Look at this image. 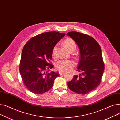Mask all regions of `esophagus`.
Here are the masks:
<instances>
[{
	"instance_id": "34e87169",
	"label": "esophagus",
	"mask_w": 120,
	"mask_h": 120,
	"mask_svg": "<svg viewBox=\"0 0 120 120\" xmlns=\"http://www.w3.org/2000/svg\"><path fill=\"white\" fill-rule=\"evenodd\" d=\"M64 73H65V72H61V71H60V72H59V74H60V75H63V74H64Z\"/></svg>"
}]
</instances>
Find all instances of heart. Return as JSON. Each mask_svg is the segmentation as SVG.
Returning a JSON list of instances; mask_svg holds the SVG:
<instances>
[{
	"label": "heart",
	"instance_id": "1",
	"mask_svg": "<svg viewBox=\"0 0 120 120\" xmlns=\"http://www.w3.org/2000/svg\"><path fill=\"white\" fill-rule=\"evenodd\" d=\"M63 45L69 51L71 49H75L76 45L75 42L71 38H67L63 42ZM57 45H56L53 48L52 55L54 57H56L57 53ZM75 66L74 62L70 60H61L57 62L56 67L60 71L66 72L71 70Z\"/></svg>",
	"mask_w": 120,
	"mask_h": 120
}]
</instances>
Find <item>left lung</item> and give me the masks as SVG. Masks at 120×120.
Segmentation results:
<instances>
[{
	"mask_svg": "<svg viewBox=\"0 0 120 120\" xmlns=\"http://www.w3.org/2000/svg\"><path fill=\"white\" fill-rule=\"evenodd\" d=\"M66 35L74 40L79 48L80 60L77 71L81 73L74 75L68 86L76 94H88L99 85L104 73L101 47L94 39L87 34L71 31Z\"/></svg>",
	"mask_w": 120,
	"mask_h": 120,
	"instance_id": "left-lung-1",
	"label": "left lung"
}]
</instances>
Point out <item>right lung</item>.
I'll list each match as a JSON object with an SVG mask.
<instances>
[{
  "instance_id": "obj_1",
  "label": "right lung",
  "mask_w": 120,
  "mask_h": 120,
  "mask_svg": "<svg viewBox=\"0 0 120 120\" xmlns=\"http://www.w3.org/2000/svg\"><path fill=\"white\" fill-rule=\"evenodd\" d=\"M65 35L56 31L46 32L32 38L25 45L19 70L25 85L31 92L43 94L53 87L59 73L45 71L53 68L49 63L52 57L53 48Z\"/></svg>"
}]
</instances>
